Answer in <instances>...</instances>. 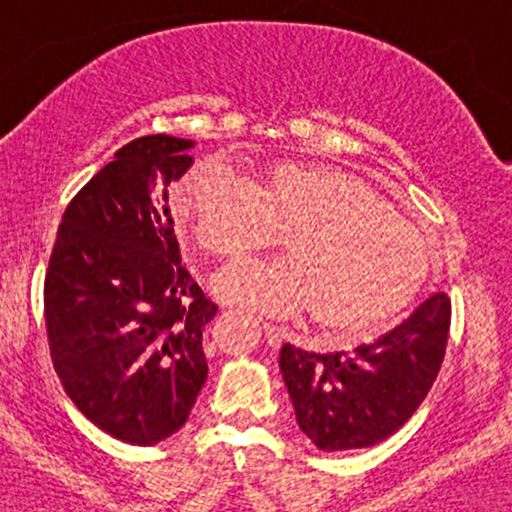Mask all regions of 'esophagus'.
I'll return each instance as SVG.
<instances>
[{
    "label": "esophagus",
    "mask_w": 512,
    "mask_h": 512,
    "mask_svg": "<svg viewBox=\"0 0 512 512\" xmlns=\"http://www.w3.org/2000/svg\"><path fill=\"white\" fill-rule=\"evenodd\" d=\"M262 334H264V339H267V344L272 346V349H276V346H281V342H284V334L276 330L274 325H267V322L262 325Z\"/></svg>",
    "instance_id": "obj_1"
}]
</instances>
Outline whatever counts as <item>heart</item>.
<instances>
[{"mask_svg": "<svg viewBox=\"0 0 512 512\" xmlns=\"http://www.w3.org/2000/svg\"><path fill=\"white\" fill-rule=\"evenodd\" d=\"M175 223L209 257L236 262L281 236L284 260L216 276L228 303L269 315L308 313L325 334H361L402 313L424 286V236L368 182L317 163H269L250 185L211 163L170 195Z\"/></svg>", "mask_w": 512, "mask_h": 512, "instance_id": "heart-1", "label": "heart"}]
</instances>
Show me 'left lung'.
I'll return each mask as SVG.
<instances>
[{"mask_svg":"<svg viewBox=\"0 0 512 512\" xmlns=\"http://www.w3.org/2000/svg\"><path fill=\"white\" fill-rule=\"evenodd\" d=\"M450 298L433 293L402 325L351 354L281 346L279 368L301 431L320 450L370 448L411 419L438 378Z\"/></svg>","mask_w":512,"mask_h":512,"instance_id":"8db88e82","label":"left lung"}]
</instances>
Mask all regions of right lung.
I'll return each instance as SVG.
<instances>
[{
    "label": "right lung",
    "instance_id": "obj_1",
    "mask_svg": "<svg viewBox=\"0 0 512 512\" xmlns=\"http://www.w3.org/2000/svg\"><path fill=\"white\" fill-rule=\"evenodd\" d=\"M192 146L168 134L122 146L64 209L45 274L64 392L129 445L180 431L207 380L202 330L216 305L180 264L166 192L192 166Z\"/></svg>",
    "mask_w": 512,
    "mask_h": 512
}]
</instances>
